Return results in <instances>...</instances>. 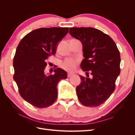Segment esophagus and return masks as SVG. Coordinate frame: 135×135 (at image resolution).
<instances>
[{"instance_id": "esophagus-1", "label": "esophagus", "mask_w": 135, "mask_h": 135, "mask_svg": "<svg viewBox=\"0 0 135 135\" xmlns=\"http://www.w3.org/2000/svg\"><path fill=\"white\" fill-rule=\"evenodd\" d=\"M73 74H71V73H68V78H70V77H71V76H73Z\"/></svg>"}]
</instances>
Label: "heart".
<instances>
[{
    "mask_svg": "<svg viewBox=\"0 0 135 135\" xmlns=\"http://www.w3.org/2000/svg\"><path fill=\"white\" fill-rule=\"evenodd\" d=\"M78 64V60L72 59H67L61 63V66L65 70L73 71L76 69Z\"/></svg>",
    "mask_w": 135,
    "mask_h": 135,
    "instance_id": "1",
    "label": "heart"
}]
</instances>
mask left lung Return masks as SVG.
<instances>
[{
	"mask_svg": "<svg viewBox=\"0 0 135 135\" xmlns=\"http://www.w3.org/2000/svg\"><path fill=\"white\" fill-rule=\"evenodd\" d=\"M69 32L82 43L84 59L80 66L87 76H79L81 81L76 88L78 97L85 107H98L115 90L120 72L119 51L108 35L96 28L70 27Z\"/></svg>",
	"mask_w": 135,
	"mask_h": 135,
	"instance_id": "1",
	"label": "left lung"
}]
</instances>
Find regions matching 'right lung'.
I'll use <instances>...</instances> for the list:
<instances>
[{
    "mask_svg": "<svg viewBox=\"0 0 135 135\" xmlns=\"http://www.w3.org/2000/svg\"><path fill=\"white\" fill-rule=\"evenodd\" d=\"M69 27L40 28L32 30L21 39L13 58V79L20 95L27 103L38 108L54 104L57 98L59 81L67 78L60 68L54 74H45L46 60L55 55L59 42L66 35Z\"/></svg>",
    "mask_w": 135,
    "mask_h": 135,
    "instance_id": "right-lung-1",
    "label": "right lung"
}]
</instances>
